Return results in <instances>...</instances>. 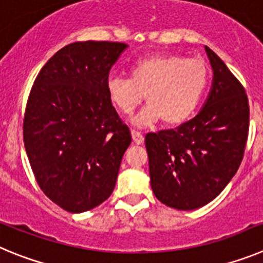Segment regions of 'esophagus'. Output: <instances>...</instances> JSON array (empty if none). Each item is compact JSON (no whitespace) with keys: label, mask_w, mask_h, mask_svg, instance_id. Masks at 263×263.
Here are the masks:
<instances>
[{"label":"esophagus","mask_w":263,"mask_h":263,"mask_svg":"<svg viewBox=\"0 0 263 263\" xmlns=\"http://www.w3.org/2000/svg\"><path fill=\"white\" fill-rule=\"evenodd\" d=\"M132 139L136 144H143L144 143V136L140 131H137V129H132L131 131Z\"/></svg>","instance_id":"1"}]
</instances>
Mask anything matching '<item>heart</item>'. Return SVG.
<instances>
[{"label":"heart","instance_id":"obj_1","mask_svg":"<svg viewBox=\"0 0 263 263\" xmlns=\"http://www.w3.org/2000/svg\"><path fill=\"white\" fill-rule=\"evenodd\" d=\"M208 84V67L202 59L181 55H155L141 59L131 67V79L111 77L107 91L111 102L123 114H132L144 101L148 105L134 123L151 126L162 118L176 126L195 112Z\"/></svg>","mask_w":263,"mask_h":263}]
</instances>
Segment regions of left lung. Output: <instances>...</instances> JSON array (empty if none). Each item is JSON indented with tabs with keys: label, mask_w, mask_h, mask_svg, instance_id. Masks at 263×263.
<instances>
[{
	"label": "left lung",
	"mask_w": 263,
	"mask_h": 263,
	"mask_svg": "<svg viewBox=\"0 0 263 263\" xmlns=\"http://www.w3.org/2000/svg\"><path fill=\"white\" fill-rule=\"evenodd\" d=\"M214 79L196 117L145 136L151 186L161 203L190 211L214 200L237 172L249 131V102L224 61L204 47Z\"/></svg>",
	"instance_id": "obj_1"
}]
</instances>
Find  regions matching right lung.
Instances as JSON below:
<instances>
[{"mask_svg": "<svg viewBox=\"0 0 263 263\" xmlns=\"http://www.w3.org/2000/svg\"><path fill=\"white\" fill-rule=\"evenodd\" d=\"M127 44L76 42L58 51L35 79L23 143L39 187L72 214L114 191L131 132L111 103L108 73Z\"/></svg>", "mask_w": 263, "mask_h": 263, "instance_id": "obj_1", "label": "right lung"}]
</instances>
